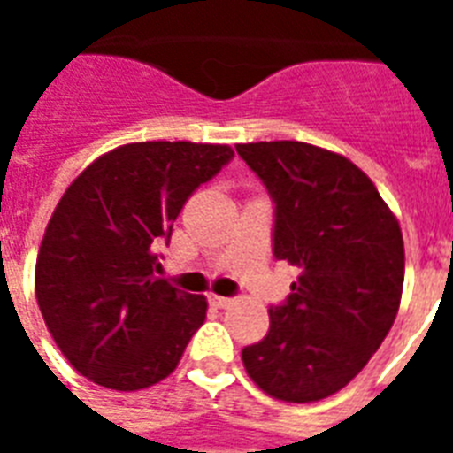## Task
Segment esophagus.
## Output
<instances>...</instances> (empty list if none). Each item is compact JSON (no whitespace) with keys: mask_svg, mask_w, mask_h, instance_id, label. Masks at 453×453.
<instances>
[{"mask_svg":"<svg viewBox=\"0 0 453 453\" xmlns=\"http://www.w3.org/2000/svg\"><path fill=\"white\" fill-rule=\"evenodd\" d=\"M209 303H211V305H216V308H227V305L233 303V298L219 296V294H209Z\"/></svg>","mask_w":453,"mask_h":453,"instance_id":"34e87169","label":"esophagus"}]
</instances>
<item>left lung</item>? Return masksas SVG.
Returning <instances> with one entry per match:
<instances>
[{
  "instance_id": "obj_1",
  "label": "left lung",
  "mask_w": 453,
  "mask_h": 453,
  "mask_svg": "<svg viewBox=\"0 0 453 453\" xmlns=\"http://www.w3.org/2000/svg\"><path fill=\"white\" fill-rule=\"evenodd\" d=\"M275 204L273 254L298 268L268 334L242 350L256 386L284 402L338 393L380 348L400 310L404 242L365 171L298 141L237 145Z\"/></svg>"
}]
</instances>
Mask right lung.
I'll return each mask as SVG.
<instances>
[{
	"mask_svg": "<svg viewBox=\"0 0 453 453\" xmlns=\"http://www.w3.org/2000/svg\"><path fill=\"white\" fill-rule=\"evenodd\" d=\"M227 145L150 141L98 157L60 197L35 270L46 326L67 362L110 390L155 386L204 324L206 298L171 287L159 247Z\"/></svg>",
	"mask_w": 453,
	"mask_h": 453,
	"instance_id": "1",
	"label": "right lung"
}]
</instances>
